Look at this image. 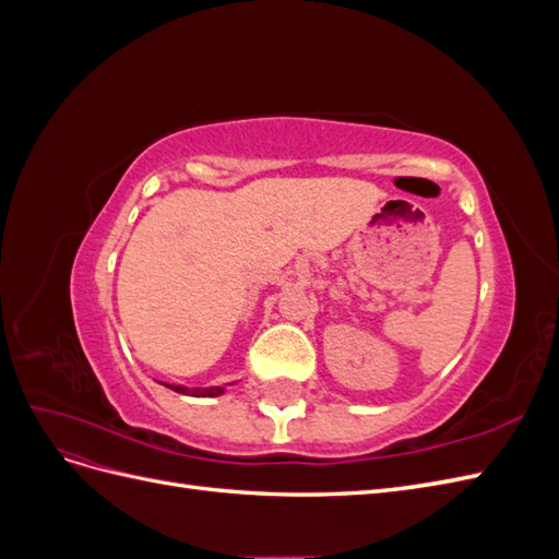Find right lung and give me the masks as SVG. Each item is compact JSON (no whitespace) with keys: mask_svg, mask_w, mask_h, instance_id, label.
I'll return each mask as SVG.
<instances>
[{"mask_svg":"<svg viewBox=\"0 0 559 559\" xmlns=\"http://www.w3.org/2000/svg\"><path fill=\"white\" fill-rule=\"evenodd\" d=\"M170 386L173 392H179V394H189V396H222L226 392V386H181V384H165Z\"/></svg>","mask_w":559,"mask_h":559,"instance_id":"right-lung-1","label":"right lung"}]
</instances>
